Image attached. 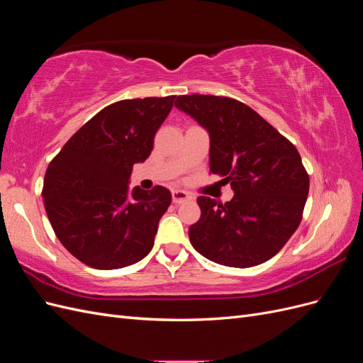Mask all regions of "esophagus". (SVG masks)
<instances>
[{"label": "esophagus", "mask_w": 363, "mask_h": 363, "mask_svg": "<svg viewBox=\"0 0 363 363\" xmlns=\"http://www.w3.org/2000/svg\"><path fill=\"white\" fill-rule=\"evenodd\" d=\"M192 199L191 194H188L186 191L177 189V191H172V203L175 204H182L184 201H189Z\"/></svg>", "instance_id": "34e87169"}]
</instances>
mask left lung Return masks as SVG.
Instances as JSON below:
<instances>
[{"label": "left lung", "mask_w": 363, "mask_h": 363, "mask_svg": "<svg viewBox=\"0 0 363 363\" xmlns=\"http://www.w3.org/2000/svg\"><path fill=\"white\" fill-rule=\"evenodd\" d=\"M175 107L206 128L211 172L235 192L224 204L199 196L201 218L189 227L192 247L233 268L256 267L276 256L298 228L309 194L298 151L233 98L180 95Z\"/></svg>", "instance_id": "8db88e82"}]
</instances>
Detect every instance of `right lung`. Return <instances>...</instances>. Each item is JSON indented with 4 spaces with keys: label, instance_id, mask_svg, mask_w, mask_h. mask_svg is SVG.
Returning a JSON list of instances; mask_svg holds the SVG:
<instances>
[{
    "label": "right lung",
    "instance_id": "obj_1",
    "mask_svg": "<svg viewBox=\"0 0 363 363\" xmlns=\"http://www.w3.org/2000/svg\"><path fill=\"white\" fill-rule=\"evenodd\" d=\"M174 95L104 107L48 164L43 204L54 233L74 257L95 269L144 259L171 204L163 186L128 191L135 163L148 159Z\"/></svg>",
    "mask_w": 363,
    "mask_h": 363
}]
</instances>
